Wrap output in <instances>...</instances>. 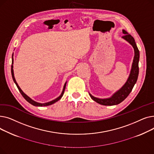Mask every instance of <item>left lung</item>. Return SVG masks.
I'll return each mask as SVG.
<instances>
[{
	"instance_id": "left-lung-1",
	"label": "left lung",
	"mask_w": 154,
	"mask_h": 154,
	"mask_svg": "<svg viewBox=\"0 0 154 154\" xmlns=\"http://www.w3.org/2000/svg\"><path fill=\"white\" fill-rule=\"evenodd\" d=\"M122 32L123 34H125L124 36H122V38H124L125 40H127V41L130 43L134 48L135 55L132 63L131 72L127 81L124 84V85L121 88L119 91H118L117 92H116L110 98L104 99H99L94 97V96L89 94L92 99H93L94 101L97 102L98 103L103 105V106H114V105H117L124 101L127 97V96L131 92L135 84L137 82V78H138L139 70V61L140 57L139 51L138 49V48H137L134 37H132L131 34H128L124 30H122Z\"/></svg>"
}]
</instances>
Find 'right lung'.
I'll return each instance as SVG.
<instances>
[{
  "label": "right lung",
  "instance_id": "right-lung-1",
  "mask_svg": "<svg viewBox=\"0 0 154 154\" xmlns=\"http://www.w3.org/2000/svg\"><path fill=\"white\" fill-rule=\"evenodd\" d=\"M12 64H13V54H12ZM11 73H12V79H13L14 82H15V84H16V85H17V88H18V89H19V92H20V94H22V95L23 97V98L25 99H26V100L29 103H30V104H32V105H33V106H34L42 107V106H50V105H52V104H53V103H55L56 102H57L58 100H59L62 98V95H63V93H64L65 88H66V83L65 84L64 87H63V91H62V92L61 95L59 97H57V99H55V100H52V101H51V102H47V103H40L36 102L34 101L33 100H32L30 97H28L27 95H26L25 94H24V93L22 92V91L20 89V87H19V86L18 85L17 83L16 82V80H15V77H14V70H13V66H12H12H11Z\"/></svg>",
  "mask_w": 154,
  "mask_h": 154
}]
</instances>
